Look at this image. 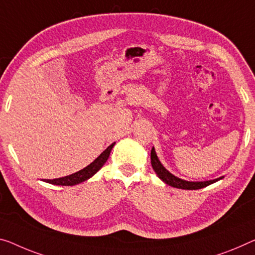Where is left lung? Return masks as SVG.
<instances>
[{
	"mask_svg": "<svg viewBox=\"0 0 255 255\" xmlns=\"http://www.w3.org/2000/svg\"><path fill=\"white\" fill-rule=\"evenodd\" d=\"M150 159H151V166L154 168V171L156 172V174L158 175V178L160 180H163L166 185L174 187V188H179V189H187V190H196V189H201V188H204L206 186L211 185V183L217 182L218 180L222 179L218 178L214 180H209V181H186V180H182L178 177H175L172 173H170L165 167L162 165V163L159 162V159L156 155V151L154 148H151L150 151Z\"/></svg>",
	"mask_w": 255,
	"mask_h": 255,
	"instance_id": "left-lung-1",
	"label": "left lung"
}]
</instances>
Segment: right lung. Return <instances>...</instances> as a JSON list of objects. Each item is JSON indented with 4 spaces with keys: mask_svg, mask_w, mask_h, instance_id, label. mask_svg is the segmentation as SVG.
I'll return each instance as SVG.
<instances>
[{
    "mask_svg": "<svg viewBox=\"0 0 255 255\" xmlns=\"http://www.w3.org/2000/svg\"><path fill=\"white\" fill-rule=\"evenodd\" d=\"M114 144L115 142L112 143L107 149L101 152V154L98 156V157L93 160L90 165L84 167L83 170H80L78 172H76V173L67 175V177H62V178H58L53 180L44 179L43 181L49 182L51 185H57V186H75L77 183L85 181V180L93 177V175H95L97 172L104 166V164L107 162L109 155H111V151L113 149V147H114Z\"/></svg>",
    "mask_w": 255,
    "mask_h": 255,
    "instance_id": "1",
    "label": "right lung"
}]
</instances>
